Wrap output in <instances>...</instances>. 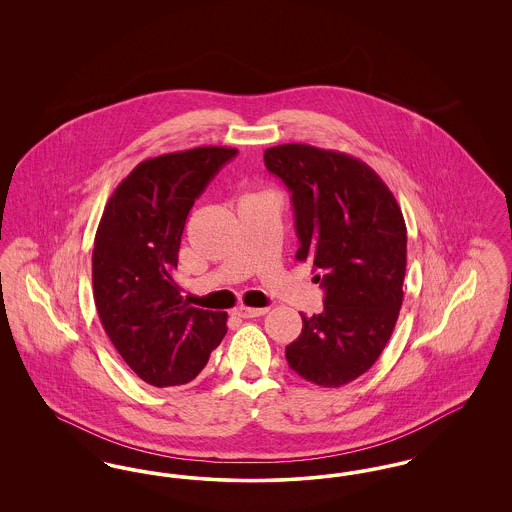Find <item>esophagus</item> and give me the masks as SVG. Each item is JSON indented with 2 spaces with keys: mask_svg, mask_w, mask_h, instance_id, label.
<instances>
[{
  "mask_svg": "<svg viewBox=\"0 0 512 512\" xmlns=\"http://www.w3.org/2000/svg\"><path fill=\"white\" fill-rule=\"evenodd\" d=\"M267 313V307H245V305L236 307V315L242 318L263 317V315H267Z\"/></svg>",
  "mask_w": 512,
  "mask_h": 512,
  "instance_id": "34e87169",
  "label": "esophagus"
}]
</instances>
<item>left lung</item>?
<instances>
[{"label": "left lung", "instance_id": "8db88e82", "mask_svg": "<svg viewBox=\"0 0 512 512\" xmlns=\"http://www.w3.org/2000/svg\"><path fill=\"white\" fill-rule=\"evenodd\" d=\"M265 167L292 192L297 261L317 270L324 311L286 347L292 370L341 388L374 365L403 303L407 226L386 182L361 159L307 144L268 147Z\"/></svg>", "mask_w": 512, "mask_h": 512}]
</instances>
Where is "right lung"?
Instances as JSON below:
<instances>
[{
	"label": "right lung",
	"mask_w": 512,
	"mask_h": 512,
	"mask_svg": "<svg viewBox=\"0 0 512 512\" xmlns=\"http://www.w3.org/2000/svg\"><path fill=\"white\" fill-rule=\"evenodd\" d=\"M238 149L205 146L142 161L99 220L92 282L105 334L155 388L192 382L226 334V313L192 307L174 282L195 199Z\"/></svg>",
	"instance_id": "obj_1"
}]
</instances>
